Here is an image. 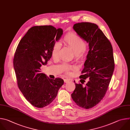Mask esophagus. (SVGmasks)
Masks as SVG:
<instances>
[{
  "instance_id": "1",
  "label": "esophagus",
  "mask_w": 130,
  "mask_h": 130,
  "mask_svg": "<svg viewBox=\"0 0 130 130\" xmlns=\"http://www.w3.org/2000/svg\"><path fill=\"white\" fill-rule=\"evenodd\" d=\"M69 81H70V80L68 79H64V82L65 83H68Z\"/></svg>"
}]
</instances>
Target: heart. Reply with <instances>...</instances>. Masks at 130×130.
<instances>
[{
  "label": "heart",
  "mask_w": 130,
  "mask_h": 130,
  "mask_svg": "<svg viewBox=\"0 0 130 130\" xmlns=\"http://www.w3.org/2000/svg\"><path fill=\"white\" fill-rule=\"evenodd\" d=\"M62 42L73 51L77 60H82L84 59L86 53V42L81 37L74 33L69 32L63 38ZM60 48L61 45L59 42H56L53 45L52 55L53 58L58 57ZM73 69V67L66 64L61 67V70L67 74H70V71Z\"/></svg>",
  "instance_id": "1"
}]
</instances>
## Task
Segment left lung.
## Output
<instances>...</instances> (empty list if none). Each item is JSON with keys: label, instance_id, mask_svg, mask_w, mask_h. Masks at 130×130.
<instances>
[{"label": "left lung", "instance_id": "8db88e82", "mask_svg": "<svg viewBox=\"0 0 130 130\" xmlns=\"http://www.w3.org/2000/svg\"><path fill=\"white\" fill-rule=\"evenodd\" d=\"M73 29L89 43V51L79 76L81 84H75L71 97L79 107L89 109L99 103L108 90L114 70L113 47L110 41L96 24L77 23ZM88 78V83H84Z\"/></svg>", "mask_w": 130, "mask_h": 130}]
</instances>
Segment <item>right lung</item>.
I'll use <instances>...</instances> for the list:
<instances>
[{
	"mask_svg": "<svg viewBox=\"0 0 130 130\" xmlns=\"http://www.w3.org/2000/svg\"><path fill=\"white\" fill-rule=\"evenodd\" d=\"M63 34L52 25L34 26L20 40L13 58L17 85L24 97L33 106L50 105L63 85L60 78L50 79L40 67L52 57V47Z\"/></svg>",
	"mask_w": 130,
	"mask_h": 130,
	"instance_id": "obj_1",
	"label": "right lung"
}]
</instances>
